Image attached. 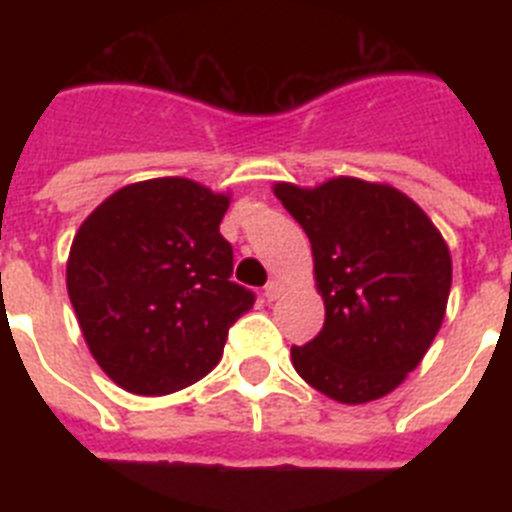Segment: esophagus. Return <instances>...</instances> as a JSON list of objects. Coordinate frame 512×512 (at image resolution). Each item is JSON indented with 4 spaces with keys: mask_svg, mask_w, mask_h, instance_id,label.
I'll return each mask as SVG.
<instances>
[{
    "mask_svg": "<svg viewBox=\"0 0 512 512\" xmlns=\"http://www.w3.org/2000/svg\"><path fill=\"white\" fill-rule=\"evenodd\" d=\"M279 295H282V282H279V279H271V282L264 287V297L269 302H274L279 300Z\"/></svg>",
    "mask_w": 512,
    "mask_h": 512,
    "instance_id": "1",
    "label": "esophagus"
}]
</instances>
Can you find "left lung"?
<instances>
[{"mask_svg": "<svg viewBox=\"0 0 512 512\" xmlns=\"http://www.w3.org/2000/svg\"><path fill=\"white\" fill-rule=\"evenodd\" d=\"M310 238L325 323L292 364L343 405L390 395L423 361L446 315L451 253L431 217L390 184L336 176L274 184Z\"/></svg>", "mask_w": 512, "mask_h": 512, "instance_id": "obj_1", "label": "left lung"}]
</instances>
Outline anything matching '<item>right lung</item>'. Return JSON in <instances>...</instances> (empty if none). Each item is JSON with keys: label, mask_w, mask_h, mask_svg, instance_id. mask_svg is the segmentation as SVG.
Returning <instances> with one entry per match:
<instances>
[{"label": "right lung", "mask_w": 512, "mask_h": 512, "mask_svg": "<svg viewBox=\"0 0 512 512\" xmlns=\"http://www.w3.org/2000/svg\"><path fill=\"white\" fill-rule=\"evenodd\" d=\"M230 194L184 176L110 194L76 230L66 287L102 372L133 395H169L210 374L228 328L253 307L230 282L220 235Z\"/></svg>", "instance_id": "add662e5"}]
</instances>
